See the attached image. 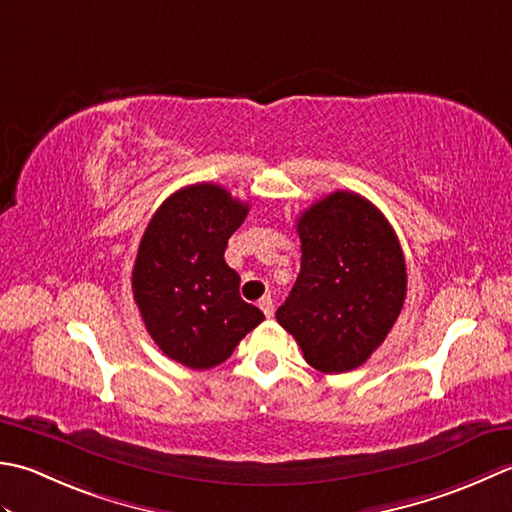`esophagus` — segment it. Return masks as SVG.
<instances>
[{
  "label": "esophagus",
  "mask_w": 512,
  "mask_h": 512,
  "mask_svg": "<svg viewBox=\"0 0 512 512\" xmlns=\"http://www.w3.org/2000/svg\"><path fill=\"white\" fill-rule=\"evenodd\" d=\"M258 307L263 309V314L267 316V318H271L274 316V300H271V296H263L258 300Z\"/></svg>",
  "instance_id": "1"
}]
</instances>
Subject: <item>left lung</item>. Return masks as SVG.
<instances>
[{
  "label": "left lung",
  "instance_id": "1",
  "mask_svg": "<svg viewBox=\"0 0 512 512\" xmlns=\"http://www.w3.org/2000/svg\"><path fill=\"white\" fill-rule=\"evenodd\" d=\"M300 274L278 325L322 373L358 369L389 336L406 298V265L384 214L338 190L300 214Z\"/></svg>",
  "mask_w": 512,
  "mask_h": 512
}]
</instances>
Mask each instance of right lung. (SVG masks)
I'll return each instance as SVG.
<instances>
[{"label":"right lung","mask_w":512,"mask_h":512,"mask_svg":"<svg viewBox=\"0 0 512 512\" xmlns=\"http://www.w3.org/2000/svg\"><path fill=\"white\" fill-rule=\"evenodd\" d=\"M249 205L216 183L165 198L139 243L132 294L145 329L165 356L205 371L232 356L265 320L238 294L241 276L225 263L229 236Z\"/></svg>","instance_id":"right-lung-1"}]
</instances>
